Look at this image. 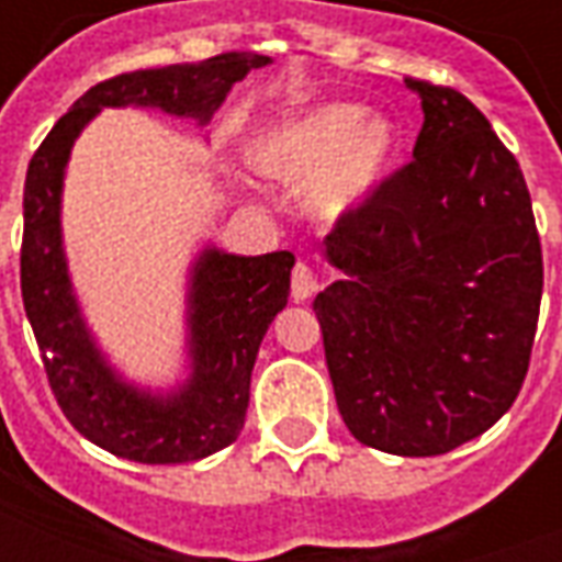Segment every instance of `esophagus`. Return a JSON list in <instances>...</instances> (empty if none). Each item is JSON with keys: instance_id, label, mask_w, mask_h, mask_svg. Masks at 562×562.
I'll list each match as a JSON object with an SVG mask.
<instances>
[{"instance_id": "esophagus-1", "label": "esophagus", "mask_w": 562, "mask_h": 562, "mask_svg": "<svg viewBox=\"0 0 562 562\" xmlns=\"http://www.w3.org/2000/svg\"><path fill=\"white\" fill-rule=\"evenodd\" d=\"M318 292V277L316 270L310 268L306 261H297L292 270V297L294 301H306Z\"/></svg>"}]
</instances>
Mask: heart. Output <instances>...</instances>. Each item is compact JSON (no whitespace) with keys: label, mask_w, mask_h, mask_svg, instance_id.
I'll use <instances>...</instances> for the list:
<instances>
[{"label":"heart","mask_w":562,"mask_h":562,"mask_svg":"<svg viewBox=\"0 0 562 562\" xmlns=\"http://www.w3.org/2000/svg\"><path fill=\"white\" fill-rule=\"evenodd\" d=\"M361 104H328L273 132L258 159L289 183L316 177L313 204L325 216H349L364 207L394 168L401 135L391 120L370 116Z\"/></svg>","instance_id":"obj_1"}]
</instances>
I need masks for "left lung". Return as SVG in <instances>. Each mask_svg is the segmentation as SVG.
<instances>
[{
    "label": "left lung",
    "instance_id": "left-lung-1",
    "mask_svg": "<svg viewBox=\"0 0 562 562\" xmlns=\"http://www.w3.org/2000/svg\"><path fill=\"white\" fill-rule=\"evenodd\" d=\"M422 95L413 161L340 216L316 294L337 409L358 442L434 458L508 413L530 370L542 244L518 159L451 87Z\"/></svg>",
    "mask_w": 562,
    "mask_h": 562
}]
</instances>
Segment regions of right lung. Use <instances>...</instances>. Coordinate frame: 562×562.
<instances>
[{"label": "right lung", "mask_w": 562, "mask_h": 562, "mask_svg": "<svg viewBox=\"0 0 562 562\" xmlns=\"http://www.w3.org/2000/svg\"><path fill=\"white\" fill-rule=\"evenodd\" d=\"M268 56L232 50L183 66L126 71L80 95L35 149L23 186L20 292L44 373L75 430L135 463H189L232 446L249 406V379L270 322L289 301L292 252L244 258L204 249L189 294L192 376L171 397L135 391L104 364L71 294L59 240V192L71 144L102 108H159L204 126L237 80Z\"/></svg>", "instance_id": "right-lung-1"}]
</instances>
